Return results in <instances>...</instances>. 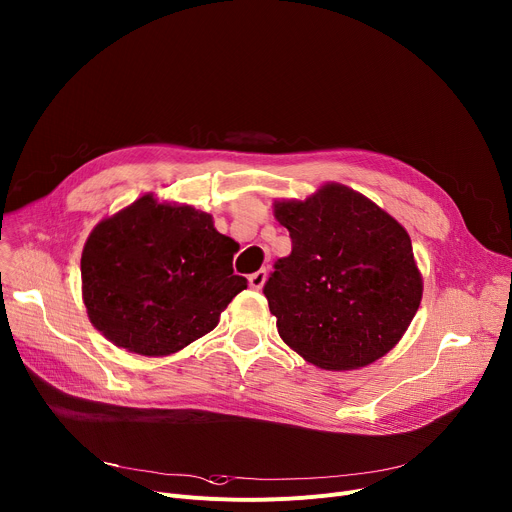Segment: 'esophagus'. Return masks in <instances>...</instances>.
<instances>
[{
  "label": "esophagus",
  "instance_id": "1",
  "mask_svg": "<svg viewBox=\"0 0 512 512\" xmlns=\"http://www.w3.org/2000/svg\"><path fill=\"white\" fill-rule=\"evenodd\" d=\"M265 282H267V271L265 269H259L253 275H249V286L253 290H261L265 286Z\"/></svg>",
  "mask_w": 512,
  "mask_h": 512
}]
</instances>
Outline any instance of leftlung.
<instances>
[{"mask_svg": "<svg viewBox=\"0 0 512 512\" xmlns=\"http://www.w3.org/2000/svg\"><path fill=\"white\" fill-rule=\"evenodd\" d=\"M292 253L263 288L277 333L304 361L359 369L398 345L423 300L406 228L343 183L306 200H275Z\"/></svg>", "mask_w": 512, "mask_h": 512, "instance_id": "1", "label": "left lung"}]
</instances>
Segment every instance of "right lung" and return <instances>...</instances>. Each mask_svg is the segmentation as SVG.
I'll return each instance as SVG.
<instances>
[{
    "instance_id": "add662e5",
    "label": "right lung",
    "mask_w": 512,
    "mask_h": 512,
    "mask_svg": "<svg viewBox=\"0 0 512 512\" xmlns=\"http://www.w3.org/2000/svg\"><path fill=\"white\" fill-rule=\"evenodd\" d=\"M239 243L212 214L145 194L89 232L81 296L89 322L116 347L165 357L210 333L247 280L232 271Z\"/></svg>"
}]
</instances>
